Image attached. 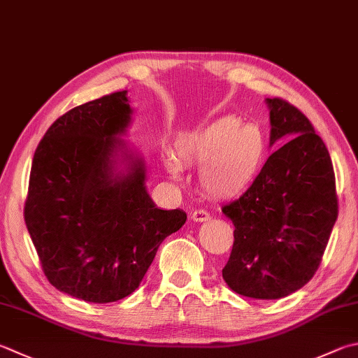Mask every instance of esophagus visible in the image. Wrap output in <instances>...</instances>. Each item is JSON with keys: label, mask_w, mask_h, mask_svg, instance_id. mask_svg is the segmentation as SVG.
I'll return each instance as SVG.
<instances>
[{"label": "esophagus", "mask_w": 358, "mask_h": 358, "mask_svg": "<svg viewBox=\"0 0 358 358\" xmlns=\"http://www.w3.org/2000/svg\"><path fill=\"white\" fill-rule=\"evenodd\" d=\"M191 219L194 222H205V220L210 219V213L205 210H196L191 213Z\"/></svg>", "instance_id": "obj_1"}]
</instances>
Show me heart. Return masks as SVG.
<instances>
[{"label": "heart", "mask_w": 358, "mask_h": 358, "mask_svg": "<svg viewBox=\"0 0 358 358\" xmlns=\"http://www.w3.org/2000/svg\"><path fill=\"white\" fill-rule=\"evenodd\" d=\"M173 153L181 164L200 166L201 191L210 197L229 200L241 197L262 177L269 145L262 128L225 115L180 134ZM176 160L169 157L166 167L172 178L181 180L183 169Z\"/></svg>", "instance_id": "heart-1"}]
</instances>
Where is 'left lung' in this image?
Returning <instances> with one entry per match:
<instances>
[{
  "label": "left lung",
  "mask_w": 358,
  "mask_h": 358,
  "mask_svg": "<svg viewBox=\"0 0 358 358\" xmlns=\"http://www.w3.org/2000/svg\"><path fill=\"white\" fill-rule=\"evenodd\" d=\"M271 145L262 177L222 206L235 241L222 277L238 294L280 299L301 289L321 264L338 217L332 159L310 120L282 99H266Z\"/></svg>",
  "instance_id": "left-lung-1"
}]
</instances>
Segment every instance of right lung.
Returning a JSON list of instances; mask_svg holds the SVG:
<instances>
[{
    "label": "right lung",
    "mask_w": 358,
    "mask_h": 358,
    "mask_svg": "<svg viewBox=\"0 0 358 358\" xmlns=\"http://www.w3.org/2000/svg\"><path fill=\"white\" fill-rule=\"evenodd\" d=\"M131 114L127 90L70 109L32 159L24 222L43 274L86 302L131 294L159 244L186 222L185 211L153 203L144 161L119 138Z\"/></svg>",
    "instance_id": "right-lung-1"
}]
</instances>
